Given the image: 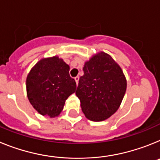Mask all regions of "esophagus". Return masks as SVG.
<instances>
[{
    "mask_svg": "<svg viewBox=\"0 0 160 160\" xmlns=\"http://www.w3.org/2000/svg\"><path fill=\"white\" fill-rule=\"evenodd\" d=\"M79 79H80V77H79V76H76V77H75V80H76V84H78Z\"/></svg>",
    "mask_w": 160,
    "mask_h": 160,
    "instance_id": "34e87169",
    "label": "esophagus"
}]
</instances>
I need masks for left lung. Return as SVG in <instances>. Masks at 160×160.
Returning <instances> with one entry per match:
<instances>
[{"label":"left lung","instance_id":"obj_1","mask_svg":"<svg viewBox=\"0 0 160 160\" xmlns=\"http://www.w3.org/2000/svg\"><path fill=\"white\" fill-rule=\"evenodd\" d=\"M76 92L85 117L99 122L118 109L126 90V80L110 55L100 52L86 62Z\"/></svg>","mask_w":160,"mask_h":160}]
</instances>
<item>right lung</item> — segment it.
Listing matches in <instances>:
<instances>
[{
  "label": "right lung",
  "instance_id": "add662e5",
  "mask_svg": "<svg viewBox=\"0 0 160 160\" xmlns=\"http://www.w3.org/2000/svg\"><path fill=\"white\" fill-rule=\"evenodd\" d=\"M69 69L57 56L41 59L31 69L26 79L27 97L40 114L58 116L65 101L75 92L76 83L69 75Z\"/></svg>",
  "mask_w": 160,
  "mask_h": 160
}]
</instances>
